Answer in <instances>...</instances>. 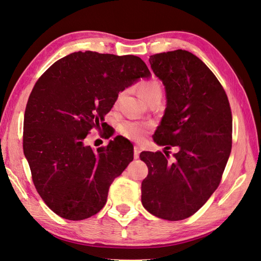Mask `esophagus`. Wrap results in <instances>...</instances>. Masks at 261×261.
<instances>
[{"instance_id": "esophagus-1", "label": "esophagus", "mask_w": 261, "mask_h": 261, "mask_svg": "<svg viewBox=\"0 0 261 261\" xmlns=\"http://www.w3.org/2000/svg\"><path fill=\"white\" fill-rule=\"evenodd\" d=\"M140 151H141L140 147H138V146H135V147H134V158H135V159H138Z\"/></svg>"}]
</instances>
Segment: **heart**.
Instances as JSON below:
<instances>
[{"label": "heart", "instance_id": "obj_1", "mask_svg": "<svg viewBox=\"0 0 261 261\" xmlns=\"http://www.w3.org/2000/svg\"><path fill=\"white\" fill-rule=\"evenodd\" d=\"M138 91L141 98L146 100L148 103H151V102L154 101H160L162 98V86L155 80L140 83L138 86ZM118 99H120V96H118ZM149 129V124L132 120L124 121L120 125V133L124 137L134 141H138V143L144 139Z\"/></svg>", "mask_w": 261, "mask_h": 261}]
</instances>
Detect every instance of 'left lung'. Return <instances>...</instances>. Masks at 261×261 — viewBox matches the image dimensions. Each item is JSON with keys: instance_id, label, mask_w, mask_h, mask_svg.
<instances>
[{"instance_id": "1", "label": "left lung", "mask_w": 261, "mask_h": 261, "mask_svg": "<svg viewBox=\"0 0 261 261\" xmlns=\"http://www.w3.org/2000/svg\"><path fill=\"white\" fill-rule=\"evenodd\" d=\"M150 65L167 91V109L154 141L169 152L140 153L148 167L141 202L151 215L184 220L198 211L218 188L232 149V112L222 85L193 53L153 54Z\"/></svg>"}]
</instances>
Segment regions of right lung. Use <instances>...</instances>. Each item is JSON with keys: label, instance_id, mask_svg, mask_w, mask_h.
I'll use <instances>...</instances> for the list:
<instances>
[{"label": "right lung", "instance_id": "1", "mask_svg": "<svg viewBox=\"0 0 261 261\" xmlns=\"http://www.w3.org/2000/svg\"><path fill=\"white\" fill-rule=\"evenodd\" d=\"M135 55L74 52L51 65L31 91L22 148L38 194L54 213L85 220L105 207L109 188L133 161V145L116 136L97 151L84 145L92 128L105 129L118 92L149 77Z\"/></svg>", "mask_w": 261, "mask_h": 261}]
</instances>
